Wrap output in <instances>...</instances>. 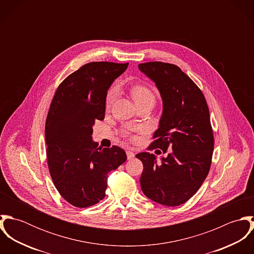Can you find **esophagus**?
<instances>
[{
	"label": "esophagus",
	"instance_id": "34e87169",
	"mask_svg": "<svg viewBox=\"0 0 254 254\" xmlns=\"http://www.w3.org/2000/svg\"><path fill=\"white\" fill-rule=\"evenodd\" d=\"M126 154H127V158H128V159H132V158H134V156H135V153H134L132 150H127V151H126Z\"/></svg>",
	"mask_w": 254,
	"mask_h": 254
}]
</instances>
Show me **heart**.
<instances>
[{
	"mask_svg": "<svg viewBox=\"0 0 254 254\" xmlns=\"http://www.w3.org/2000/svg\"><path fill=\"white\" fill-rule=\"evenodd\" d=\"M131 95L133 97V100L135 101V103L143 101L145 99H152L154 100V96L152 94V92L144 86H134L131 88ZM117 96V88L116 87H111L107 94V100H106V104H107V108H110V106L112 105V103L114 102V100L116 99Z\"/></svg>",
	"mask_w": 254,
	"mask_h": 254,
	"instance_id": "obj_1",
	"label": "heart"
}]
</instances>
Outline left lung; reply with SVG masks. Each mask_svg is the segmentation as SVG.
<instances>
[{"mask_svg":"<svg viewBox=\"0 0 254 254\" xmlns=\"http://www.w3.org/2000/svg\"><path fill=\"white\" fill-rule=\"evenodd\" d=\"M138 67L155 83L163 107L148 149L165 153L170 148L160 162L153 153L136 155L144 165L141 188L149 199L177 206L197 191L210 169L214 138L209 109L202 92L177 65L150 62Z\"/></svg>","mask_w":254,"mask_h":254,"instance_id":"left-lung-1","label":"left lung"}]
</instances>
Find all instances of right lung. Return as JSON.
Wrapping results in <instances>:
<instances>
[{
  "mask_svg": "<svg viewBox=\"0 0 254 254\" xmlns=\"http://www.w3.org/2000/svg\"><path fill=\"white\" fill-rule=\"evenodd\" d=\"M129 64L90 63L59 86L46 120L47 159L53 182L73 206L84 208L106 196L108 174L127 159L119 146L98 147L93 126L104 120L113 81Z\"/></svg>",
  "mask_w": 254,
  "mask_h": 254,
  "instance_id": "1",
  "label": "right lung"
}]
</instances>
